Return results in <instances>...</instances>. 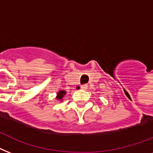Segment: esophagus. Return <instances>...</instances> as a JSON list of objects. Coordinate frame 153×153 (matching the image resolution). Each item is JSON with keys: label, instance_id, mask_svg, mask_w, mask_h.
<instances>
[{"label": "esophagus", "instance_id": "34e87169", "mask_svg": "<svg viewBox=\"0 0 153 153\" xmlns=\"http://www.w3.org/2000/svg\"><path fill=\"white\" fill-rule=\"evenodd\" d=\"M87 87H88V86H87V85H86V84H83V85H82L81 86L82 90H86V89H87Z\"/></svg>", "mask_w": 153, "mask_h": 153}]
</instances>
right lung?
I'll return each mask as SVG.
<instances>
[{
    "mask_svg": "<svg viewBox=\"0 0 153 153\" xmlns=\"http://www.w3.org/2000/svg\"><path fill=\"white\" fill-rule=\"evenodd\" d=\"M66 94V91H60L59 93H58V96H57V98L58 99H62L63 98V95Z\"/></svg>",
    "mask_w": 153,
    "mask_h": 153,
    "instance_id": "right-lung-1",
    "label": "right lung"
}]
</instances>
